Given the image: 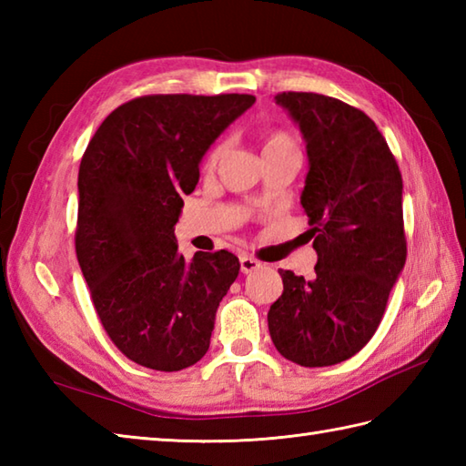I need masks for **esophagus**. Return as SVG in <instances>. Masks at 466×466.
<instances>
[{"label": "esophagus", "instance_id": "obj_1", "mask_svg": "<svg viewBox=\"0 0 466 466\" xmlns=\"http://www.w3.org/2000/svg\"><path fill=\"white\" fill-rule=\"evenodd\" d=\"M260 268V262L252 258V256H240V270L242 274H250L254 270Z\"/></svg>", "mask_w": 466, "mask_h": 466}]
</instances>
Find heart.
<instances>
[{"mask_svg":"<svg viewBox=\"0 0 466 466\" xmlns=\"http://www.w3.org/2000/svg\"><path fill=\"white\" fill-rule=\"evenodd\" d=\"M290 146H294V144H292V140L289 137V134H284V132H272V134L266 136L262 152L279 150V147H290ZM226 147H228L226 142H218V144L212 147V150H210V154H208V166H216L218 162H220V157L226 154Z\"/></svg>","mask_w":466,"mask_h":466,"instance_id":"obj_1","label":"heart"}]
</instances>
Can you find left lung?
Instances as JSON below:
<instances>
[{
  "mask_svg": "<svg viewBox=\"0 0 466 466\" xmlns=\"http://www.w3.org/2000/svg\"><path fill=\"white\" fill-rule=\"evenodd\" d=\"M299 126L309 174L300 204L312 226L316 276L280 270L284 290L268 310L272 342L300 366H332L379 329L404 268L402 177L379 127L336 97H274Z\"/></svg>",
  "mask_w": 466,
  "mask_h": 466,
  "instance_id": "obj_1",
  "label": "left lung"
}]
</instances>
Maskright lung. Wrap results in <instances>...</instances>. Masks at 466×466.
Here are the masks:
<instances>
[{"instance_id":"add662e5","label":"right lung","mask_w":466,"mask_h":466,"mask_svg":"<svg viewBox=\"0 0 466 466\" xmlns=\"http://www.w3.org/2000/svg\"><path fill=\"white\" fill-rule=\"evenodd\" d=\"M254 102L248 94L136 97L86 147L77 262L107 336L146 369L176 372L200 360L238 279L232 252H196L186 262L174 226L202 157Z\"/></svg>"}]
</instances>
